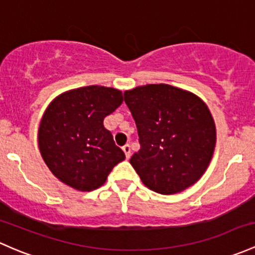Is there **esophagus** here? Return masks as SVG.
<instances>
[{"label": "esophagus", "mask_w": 255, "mask_h": 255, "mask_svg": "<svg viewBox=\"0 0 255 255\" xmlns=\"http://www.w3.org/2000/svg\"><path fill=\"white\" fill-rule=\"evenodd\" d=\"M122 150L125 151L126 157H127V159H129V157H130V145H129V144H126V145H123Z\"/></svg>", "instance_id": "esophagus-1"}]
</instances>
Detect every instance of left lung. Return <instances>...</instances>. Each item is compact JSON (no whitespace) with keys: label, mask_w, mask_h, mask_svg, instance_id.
Masks as SVG:
<instances>
[{"label":"left lung","mask_w":255,"mask_h":255,"mask_svg":"<svg viewBox=\"0 0 255 255\" xmlns=\"http://www.w3.org/2000/svg\"><path fill=\"white\" fill-rule=\"evenodd\" d=\"M138 129L140 149L129 162L141 182L160 194L193 186L208 168L216 128L208 106L195 94L168 84L125 92Z\"/></svg>","instance_id":"obj_1"}]
</instances>
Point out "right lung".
Masks as SVG:
<instances>
[{
    "label": "right lung",
    "mask_w": 255,
    "mask_h": 255,
    "mask_svg": "<svg viewBox=\"0 0 255 255\" xmlns=\"http://www.w3.org/2000/svg\"><path fill=\"white\" fill-rule=\"evenodd\" d=\"M122 101L121 90L89 85L61 94L47 106L37 141L45 163L61 182L82 192L94 191L125 160L104 127V119Z\"/></svg>",
    "instance_id": "add662e5"
}]
</instances>
